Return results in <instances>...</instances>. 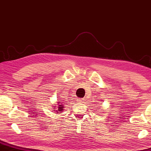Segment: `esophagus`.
Instances as JSON below:
<instances>
[{
	"label": "esophagus",
	"instance_id": "obj_1",
	"mask_svg": "<svg viewBox=\"0 0 151 151\" xmlns=\"http://www.w3.org/2000/svg\"><path fill=\"white\" fill-rule=\"evenodd\" d=\"M79 101L80 102V103H83V102L85 101V99H83V98H81V99H79Z\"/></svg>",
	"mask_w": 151,
	"mask_h": 151
}]
</instances>
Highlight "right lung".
<instances>
[{"instance_id": "1", "label": "right lung", "mask_w": 151, "mask_h": 151, "mask_svg": "<svg viewBox=\"0 0 151 151\" xmlns=\"http://www.w3.org/2000/svg\"><path fill=\"white\" fill-rule=\"evenodd\" d=\"M60 103H61V102H58V104H59V106H58V110H56V111H57V113H58V112H59H59L63 111V106L62 105V104H60ZM56 107H57V106H56Z\"/></svg>"}]
</instances>
